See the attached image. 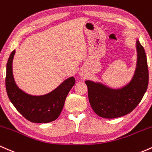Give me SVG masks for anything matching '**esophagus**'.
Here are the masks:
<instances>
[{"mask_svg": "<svg viewBox=\"0 0 152 152\" xmlns=\"http://www.w3.org/2000/svg\"><path fill=\"white\" fill-rule=\"evenodd\" d=\"M80 76H84V72H83V71H80Z\"/></svg>", "mask_w": 152, "mask_h": 152, "instance_id": "esophagus-1", "label": "esophagus"}]
</instances>
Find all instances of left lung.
Listing matches in <instances>:
<instances>
[{
  "label": "left lung",
  "instance_id": "8db88e82",
  "mask_svg": "<svg viewBox=\"0 0 152 152\" xmlns=\"http://www.w3.org/2000/svg\"><path fill=\"white\" fill-rule=\"evenodd\" d=\"M137 59L134 75L129 83L118 88H112L100 82L85 81L88 98L97 115L115 118L130 113L139 105L147 90L149 71L144 47L136 39Z\"/></svg>",
  "mask_w": 152,
  "mask_h": 152
}]
</instances>
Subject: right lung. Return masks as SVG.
Here are the masks:
<instances>
[{"mask_svg":"<svg viewBox=\"0 0 152 152\" xmlns=\"http://www.w3.org/2000/svg\"><path fill=\"white\" fill-rule=\"evenodd\" d=\"M16 50L10 55L6 65V88L8 98L25 118L33 123H49L56 120L62 112L65 99L75 83L74 77L64 80L47 94L33 95L20 89L13 75V59Z\"/></svg>","mask_w":152,"mask_h":152,"instance_id":"obj_1","label":"right lung"}]
</instances>
